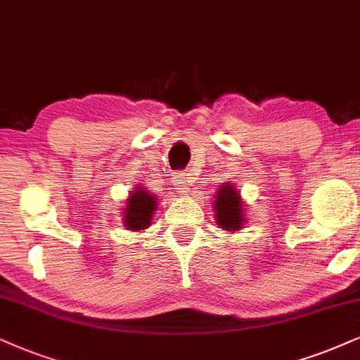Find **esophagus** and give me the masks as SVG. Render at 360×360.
Here are the masks:
<instances>
[{
  "instance_id": "34e87169",
  "label": "esophagus",
  "mask_w": 360,
  "mask_h": 360,
  "mask_svg": "<svg viewBox=\"0 0 360 360\" xmlns=\"http://www.w3.org/2000/svg\"><path fill=\"white\" fill-rule=\"evenodd\" d=\"M174 186L177 189V193L181 194H188L189 191V177L186 172H176L174 174Z\"/></svg>"
}]
</instances>
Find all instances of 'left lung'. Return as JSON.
Returning <instances> with one entry per match:
<instances>
[{
	"label": "left lung",
	"instance_id": "left-lung-1",
	"mask_svg": "<svg viewBox=\"0 0 360 360\" xmlns=\"http://www.w3.org/2000/svg\"><path fill=\"white\" fill-rule=\"evenodd\" d=\"M214 211H216V219L224 231H238L244 224L243 217V204H240L239 194L236 193L231 184H224L216 195L214 201Z\"/></svg>",
	"mask_w": 360,
	"mask_h": 360
}]
</instances>
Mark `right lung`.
<instances>
[{"instance_id": "obj_1", "label": "right lung", "mask_w": 360, "mask_h": 360, "mask_svg": "<svg viewBox=\"0 0 360 360\" xmlns=\"http://www.w3.org/2000/svg\"><path fill=\"white\" fill-rule=\"evenodd\" d=\"M158 201L146 191L139 189L129 195L124 207V226L129 231H143L151 224V217L156 211Z\"/></svg>"}]
</instances>
